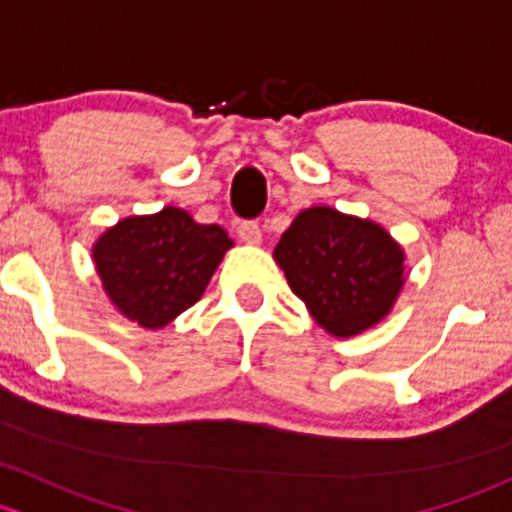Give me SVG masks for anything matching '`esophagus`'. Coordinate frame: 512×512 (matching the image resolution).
I'll list each match as a JSON object with an SVG mask.
<instances>
[{
	"label": "esophagus",
	"mask_w": 512,
	"mask_h": 512,
	"mask_svg": "<svg viewBox=\"0 0 512 512\" xmlns=\"http://www.w3.org/2000/svg\"><path fill=\"white\" fill-rule=\"evenodd\" d=\"M239 239L244 241V244H249V246L261 244V226H258L256 221H241V224H239Z\"/></svg>",
	"instance_id": "1"
}]
</instances>
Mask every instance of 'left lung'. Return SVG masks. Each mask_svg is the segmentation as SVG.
Masks as SVG:
<instances>
[{"label": "left lung", "mask_w": 512, "mask_h": 512, "mask_svg": "<svg viewBox=\"0 0 512 512\" xmlns=\"http://www.w3.org/2000/svg\"><path fill=\"white\" fill-rule=\"evenodd\" d=\"M273 258L315 323L335 337L387 318L404 286V251L389 231L333 207L303 209Z\"/></svg>", "instance_id": "left-lung-1"}]
</instances>
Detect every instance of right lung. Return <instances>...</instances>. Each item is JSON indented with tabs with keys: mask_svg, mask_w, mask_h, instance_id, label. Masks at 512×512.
I'll list each match as a JSON object with an SVG mask.
<instances>
[{
	"mask_svg": "<svg viewBox=\"0 0 512 512\" xmlns=\"http://www.w3.org/2000/svg\"><path fill=\"white\" fill-rule=\"evenodd\" d=\"M219 224H197L165 207L110 226L93 244V261L110 303L142 328H165L202 298L226 251Z\"/></svg>",
	"mask_w": 512,
	"mask_h": 512,
	"instance_id": "right-lung-1",
	"label": "right lung"
}]
</instances>
